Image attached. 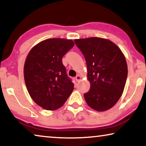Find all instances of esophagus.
<instances>
[{
	"label": "esophagus",
	"instance_id": "34e87169",
	"mask_svg": "<svg viewBox=\"0 0 146 146\" xmlns=\"http://www.w3.org/2000/svg\"><path fill=\"white\" fill-rule=\"evenodd\" d=\"M81 78H82L81 76L79 75H77V77H75V80H76V81H77V82H79L80 80H81Z\"/></svg>",
	"mask_w": 146,
	"mask_h": 146
}]
</instances>
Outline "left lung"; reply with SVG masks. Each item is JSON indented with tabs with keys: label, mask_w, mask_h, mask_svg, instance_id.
<instances>
[{
	"label": "left lung",
	"mask_w": 146,
	"mask_h": 146,
	"mask_svg": "<svg viewBox=\"0 0 146 146\" xmlns=\"http://www.w3.org/2000/svg\"><path fill=\"white\" fill-rule=\"evenodd\" d=\"M84 55L90 83L85 100L94 110L103 112L113 107L121 98L127 77L124 54L112 41L101 38L75 40Z\"/></svg>",
	"instance_id": "obj_1"
}]
</instances>
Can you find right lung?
I'll use <instances>...</instances> for the list:
<instances>
[{"instance_id": "add662e5", "label": "right lung", "mask_w": 146, "mask_h": 146, "mask_svg": "<svg viewBox=\"0 0 146 146\" xmlns=\"http://www.w3.org/2000/svg\"><path fill=\"white\" fill-rule=\"evenodd\" d=\"M74 45L71 40L47 39L32 47L27 55L25 84L32 100L44 109L60 108L72 93L74 84L62 60Z\"/></svg>"}]
</instances>
